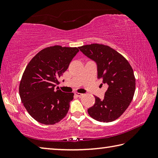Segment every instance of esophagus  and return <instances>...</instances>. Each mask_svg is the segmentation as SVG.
<instances>
[{
  "label": "esophagus",
  "mask_w": 158,
  "mask_h": 158,
  "mask_svg": "<svg viewBox=\"0 0 158 158\" xmlns=\"http://www.w3.org/2000/svg\"><path fill=\"white\" fill-rule=\"evenodd\" d=\"M74 95L77 96V97H81V96L83 95L82 93H74Z\"/></svg>",
  "instance_id": "esophagus-1"
}]
</instances>
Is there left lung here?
<instances>
[{
  "mask_svg": "<svg viewBox=\"0 0 158 158\" xmlns=\"http://www.w3.org/2000/svg\"><path fill=\"white\" fill-rule=\"evenodd\" d=\"M79 50L97 65L98 78L107 84L105 97H95L94 105L88 109L93 119L100 122L114 121L124 113L132 100L135 78L130 63L116 51L104 44H92Z\"/></svg>",
  "mask_w": 158,
  "mask_h": 158,
  "instance_id": "1",
  "label": "left lung"
}]
</instances>
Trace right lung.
I'll use <instances>...</instances> for the list:
<instances>
[{"label": "right lung", "mask_w": 158, "mask_h": 158, "mask_svg": "<svg viewBox=\"0 0 158 158\" xmlns=\"http://www.w3.org/2000/svg\"><path fill=\"white\" fill-rule=\"evenodd\" d=\"M78 52L77 47H47L26 66L19 84V95L28 114L37 122L53 125L68 114L74 93H64L56 86Z\"/></svg>", "instance_id": "add662e5"}]
</instances>
